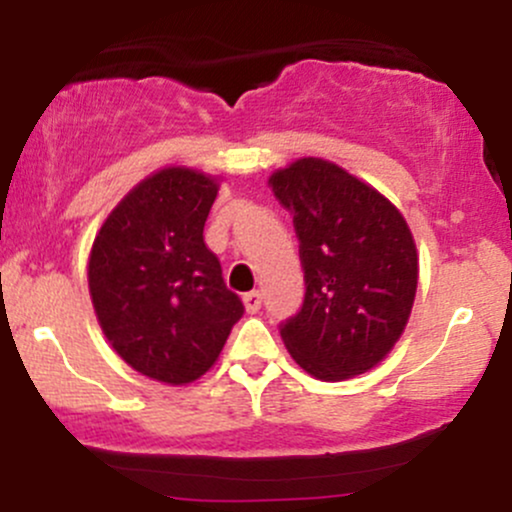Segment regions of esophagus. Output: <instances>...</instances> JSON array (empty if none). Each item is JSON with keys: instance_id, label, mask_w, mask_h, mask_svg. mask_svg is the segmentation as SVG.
Here are the masks:
<instances>
[{"instance_id": "esophagus-1", "label": "esophagus", "mask_w": 512, "mask_h": 512, "mask_svg": "<svg viewBox=\"0 0 512 512\" xmlns=\"http://www.w3.org/2000/svg\"><path fill=\"white\" fill-rule=\"evenodd\" d=\"M243 305H245V310H248L250 315L257 313V310H260V305H262V293H260V291L245 293V296H243Z\"/></svg>"}]
</instances>
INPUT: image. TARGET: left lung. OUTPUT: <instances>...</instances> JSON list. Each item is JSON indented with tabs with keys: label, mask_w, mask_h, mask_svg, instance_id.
I'll return each instance as SVG.
<instances>
[{
	"label": "left lung",
	"mask_w": 512,
	"mask_h": 512,
	"mask_svg": "<svg viewBox=\"0 0 512 512\" xmlns=\"http://www.w3.org/2000/svg\"><path fill=\"white\" fill-rule=\"evenodd\" d=\"M301 240L305 298L281 325L293 361L339 383L378 366L407 327L419 252L399 209L325 158H298L269 175Z\"/></svg>",
	"instance_id": "obj_1"
}]
</instances>
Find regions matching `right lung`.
<instances>
[{"label": "right lung", "instance_id": "right-lung-1", "mask_svg": "<svg viewBox=\"0 0 512 512\" xmlns=\"http://www.w3.org/2000/svg\"><path fill=\"white\" fill-rule=\"evenodd\" d=\"M216 195L214 175L156 170L110 211L88 255V291L105 339L158 383L202 378L243 315L204 243Z\"/></svg>", "mask_w": 512, "mask_h": 512}]
</instances>
